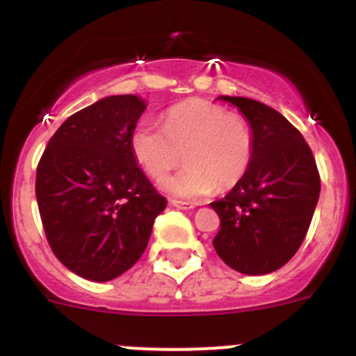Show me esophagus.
Wrapping results in <instances>:
<instances>
[{
	"mask_svg": "<svg viewBox=\"0 0 356 356\" xmlns=\"http://www.w3.org/2000/svg\"><path fill=\"white\" fill-rule=\"evenodd\" d=\"M172 207L180 210H193L194 209V203H188V201H180V200H172L171 201Z\"/></svg>",
	"mask_w": 356,
	"mask_h": 356,
	"instance_id": "34e87169",
	"label": "esophagus"
}]
</instances>
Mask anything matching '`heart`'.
<instances>
[{
    "label": "heart",
    "instance_id": "obj_1",
    "mask_svg": "<svg viewBox=\"0 0 356 356\" xmlns=\"http://www.w3.org/2000/svg\"><path fill=\"white\" fill-rule=\"evenodd\" d=\"M130 147L155 181H162L184 156L185 168L165 181V188L175 196L197 200L217 188H232L244 178L253 159V130L241 114L193 97L165 112L163 128L140 121L131 131Z\"/></svg>",
    "mask_w": 356,
    "mask_h": 356
}]
</instances>
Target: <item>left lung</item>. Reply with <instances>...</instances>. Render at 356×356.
Here are the masks:
<instances>
[{
	"label": "left lung",
	"instance_id": "left-lung-1",
	"mask_svg": "<svg viewBox=\"0 0 356 356\" xmlns=\"http://www.w3.org/2000/svg\"><path fill=\"white\" fill-rule=\"evenodd\" d=\"M237 106L253 130V159L241 181L210 203L221 219L213 248L242 275H267L300 250L321 193L312 149L271 106L219 96Z\"/></svg>",
	"mask_w": 356,
	"mask_h": 356
}]
</instances>
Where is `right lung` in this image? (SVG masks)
I'll return each instance as SVG.
<instances>
[{
    "label": "right lung",
    "mask_w": 356,
    "mask_h": 356,
    "mask_svg": "<svg viewBox=\"0 0 356 356\" xmlns=\"http://www.w3.org/2000/svg\"><path fill=\"white\" fill-rule=\"evenodd\" d=\"M144 110L134 94L103 97L62 122L37 165V205L51 251L90 282L128 271L168 205L130 147Z\"/></svg>",
    "instance_id": "add662e5"
}]
</instances>
